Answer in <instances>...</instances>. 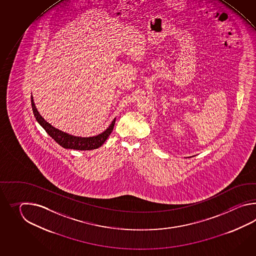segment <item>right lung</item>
<instances>
[{
    "label": "right lung",
    "mask_w": 256,
    "mask_h": 256,
    "mask_svg": "<svg viewBox=\"0 0 256 256\" xmlns=\"http://www.w3.org/2000/svg\"><path fill=\"white\" fill-rule=\"evenodd\" d=\"M31 104H32V109H33L34 117L40 124V126L43 127L49 136H51L58 144H60L62 147H64V148H68V149H74V150H93V149H97V148L102 146L104 144L105 141L107 140V138L110 134V132L114 130V127L115 119L112 120V122L109 126V128L107 130H104V132H102L98 136L87 137V138L72 136L70 134H66L62 130L56 129L46 120H44L43 117L39 114L38 109L36 108L33 97L31 98Z\"/></svg>",
    "instance_id": "1"
}]
</instances>
